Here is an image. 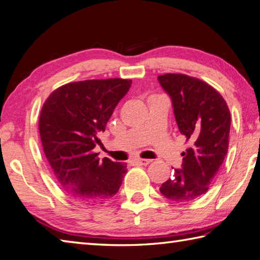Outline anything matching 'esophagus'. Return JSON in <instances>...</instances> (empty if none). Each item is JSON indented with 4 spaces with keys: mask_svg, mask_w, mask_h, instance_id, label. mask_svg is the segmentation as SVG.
Here are the masks:
<instances>
[{
    "mask_svg": "<svg viewBox=\"0 0 260 260\" xmlns=\"http://www.w3.org/2000/svg\"><path fill=\"white\" fill-rule=\"evenodd\" d=\"M134 162L135 164H137V165H141V166H147L149 164H151L152 162V160H149V159H135L134 160Z\"/></svg>",
    "mask_w": 260,
    "mask_h": 260,
    "instance_id": "esophagus-1",
    "label": "esophagus"
}]
</instances>
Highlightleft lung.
I'll use <instances>...</instances> for the list:
<instances>
[{
	"label": "left lung",
	"instance_id": "obj_1",
	"mask_svg": "<svg viewBox=\"0 0 260 260\" xmlns=\"http://www.w3.org/2000/svg\"><path fill=\"white\" fill-rule=\"evenodd\" d=\"M170 95L179 132L191 146L182 152L181 169L161 185L160 192L175 203H188L208 190L229 149L231 115L213 86L186 74L157 76Z\"/></svg>",
	"mask_w": 260,
	"mask_h": 260
}]
</instances>
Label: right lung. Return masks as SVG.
<instances>
[{
	"mask_svg": "<svg viewBox=\"0 0 260 260\" xmlns=\"http://www.w3.org/2000/svg\"><path fill=\"white\" fill-rule=\"evenodd\" d=\"M132 80L71 82L49 94L39 117L44 153L56 180L73 201L101 204L117 194L126 164L99 160L93 149Z\"/></svg>",
	"mask_w": 260,
	"mask_h": 260,
	"instance_id": "add662e5",
	"label": "right lung"
}]
</instances>
